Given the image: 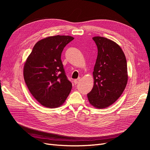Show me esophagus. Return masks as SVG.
I'll use <instances>...</instances> for the list:
<instances>
[{
  "label": "esophagus",
  "instance_id": "1",
  "mask_svg": "<svg viewBox=\"0 0 150 150\" xmlns=\"http://www.w3.org/2000/svg\"><path fill=\"white\" fill-rule=\"evenodd\" d=\"M79 81H80V78H78V79H74V83L75 84H77L79 82Z\"/></svg>",
  "mask_w": 150,
  "mask_h": 150
}]
</instances>
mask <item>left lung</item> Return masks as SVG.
Masks as SVG:
<instances>
[{"mask_svg": "<svg viewBox=\"0 0 150 150\" xmlns=\"http://www.w3.org/2000/svg\"><path fill=\"white\" fill-rule=\"evenodd\" d=\"M98 56L93 72L94 86L88 94L89 103L98 109L108 108L123 93L128 82L125 54L118 44L101 36L93 38Z\"/></svg>", "mask_w": 150, "mask_h": 150, "instance_id": "obj_1", "label": "left lung"}]
</instances>
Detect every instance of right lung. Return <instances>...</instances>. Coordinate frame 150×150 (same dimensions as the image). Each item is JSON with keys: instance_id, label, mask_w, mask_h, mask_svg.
Instances as JSON below:
<instances>
[{"instance_id": "obj_1", "label": "right lung", "mask_w": 150, "mask_h": 150, "mask_svg": "<svg viewBox=\"0 0 150 150\" xmlns=\"http://www.w3.org/2000/svg\"><path fill=\"white\" fill-rule=\"evenodd\" d=\"M69 35H54L40 40L27 58L23 74L34 98L42 106L55 108L62 105L72 89L61 59Z\"/></svg>"}]
</instances>
